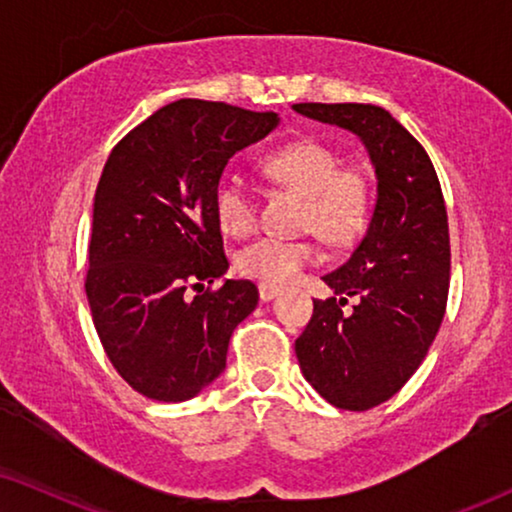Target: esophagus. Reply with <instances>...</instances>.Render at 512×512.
<instances>
[{
	"mask_svg": "<svg viewBox=\"0 0 512 512\" xmlns=\"http://www.w3.org/2000/svg\"><path fill=\"white\" fill-rule=\"evenodd\" d=\"M279 293V286L277 284H258V296H261L263 303H268V300H272Z\"/></svg>",
	"mask_w": 512,
	"mask_h": 512,
	"instance_id": "obj_1",
	"label": "esophagus"
}]
</instances>
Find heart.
<instances>
[{
	"label": "heart",
	"instance_id": "1",
	"mask_svg": "<svg viewBox=\"0 0 512 512\" xmlns=\"http://www.w3.org/2000/svg\"><path fill=\"white\" fill-rule=\"evenodd\" d=\"M261 172L275 186L303 195L300 228L312 230L333 247H347L366 230L373 209L368 174L359 165H342L340 153L321 139L305 137L279 146L261 160ZM214 216L223 233L233 237H247L256 230L258 200L237 174H223L216 181ZM319 261L317 237H258L235 256L242 275L265 284L293 282Z\"/></svg>",
	"mask_w": 512,
	"mask_h": 512
}]
</instances>
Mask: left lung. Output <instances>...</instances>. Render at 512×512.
Returning a JSON list of instances; mask_svg holds the SVG:
<instances>
[{
  "instance_id": "obj_1",
  "label": "left lung",
  "mask_w": 512,
  "mask_h": 512,
  "mask_svg": "<svg viewBox=\"0 0 512 512\" xmlns=\"http://www.w3.org/2000/svg\"><path fill=\"white\" fill-rule=\"evenodd\" d=\"M300 114L356 132L377 174L370 226L324 282L296 340L305 380L340 410L375 408L403 389L436 340L450 291V228L429 153L375 104H293ZM347 297H359L342 313Z\"/></svg>"
}]
</instances>
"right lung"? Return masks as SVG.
Wrapping results in <instances>:
<instances>
[{
    "instance_id": "1",
    "label": "right lung",
    "mask_w": 512,
    "mask_h": 512,
    "mask_svg": "<svg viewBox=\"0 0 512 512\" xmlns=\"http://www.w3.org/2000/svg\"><path fill=\"white\" fill-rule=\"evenodd\" d=\"M275 111L177 100L109 153L95 191L86 296L116 373L151 401L193 398L226 368L258 289L226 279L214 188L228 160L277 125Z\"/></svg>"
}]
</instances>
